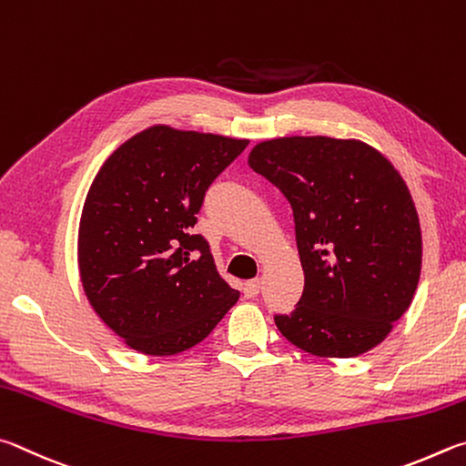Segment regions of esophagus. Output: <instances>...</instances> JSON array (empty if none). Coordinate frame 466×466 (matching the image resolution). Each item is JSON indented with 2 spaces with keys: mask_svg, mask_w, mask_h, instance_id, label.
Returning <instances> with one entry per match:
<instances>
[{
  "mask_svg": "<svg viewBox=\"0 0 466 466\" xmlns=\"http://www.w3.org/2000/svg\"><path fill=\"white\" fill-rule=\"evenodd\" d=\"M259 290H262V280L256 279V280L246 282V287H243V295H246V299H256L259 295Z\"/></svg>",
  "mask_w": 466,
  "mask_h": 466,
  "instance_id": "34e87169",
  "label": "esophagus"
}]
</instances>
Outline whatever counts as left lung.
Instances as JSON below:
<instances>
[{
	"instance_id": "1",
	"label": "left lung",
	"mask_w": 466,
	"mask_h": 466,
	"mask_svg": "<svg viewBox=\"0 0 466 466\" xmlns=\"http://www.w3.org/2000/svg\"><path fill=\"white\" fill-rule=\"evenodd\" d=\"M249 167L287 196L305 289L274 315L290 344L352 358L385 339L410 309L421 272V228L410 187L385 155L356 138L258 143Z\"/></svg>"
}]
</instances>
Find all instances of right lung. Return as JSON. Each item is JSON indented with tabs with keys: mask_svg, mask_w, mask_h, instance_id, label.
I'll list each match as a JSON object with an SVG mask.
<instances>
[{
	"mask_svg": "<svg viewBox=\"0 0 466 466\" xmlns=\"http://www.w3.org/2000/svg\"><path fill=\"white\" fill-rule=\"evenodd\" d=\"M248 143L155 125L97 171L79 220V276L89 305L128 348L184 352L238 303L192 228L208 186Z\"/></svg>",
	"mask_w": 466,
	"mask_h": 466,
	"instance_id": "right-lung-1",
	"label": "right lung"
}]
</instances>
